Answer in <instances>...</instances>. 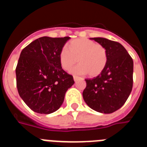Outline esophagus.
<instances>
[{"instance_id": "34e87169", "label": "esophagus", "mask_w": 147, "mask_h": 147, "mask_svg": "<svg viewBox=\"0 0 147 147\" xmlns=\"http://www.w3.org/2000/svg\"><path fill=\"white\" fill-rule=\"evenodd\" d=\"M79 79H80V77H79V76H74V80L75 82H76V81H77V80H78Z\"/></svg>"}]
</instances>
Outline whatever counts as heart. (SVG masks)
Masks as SVG:
<instances>
[{"label": "heart", "instance_id": "1", "mask_svg": "<svg viewBox=\"0 0 147 147\" xmlns=\"http://www.w3.org/2000/svg\"><path fill=\"white\" fill-rule=\"evenodd\" d=\"M59 62L65 71H71L73 67L80 65L72 71L74 74L94 77L103 71L108 62V53L101 45L85 38H76L70 41L68 48L62 47L59 53Z\"/></svg>", "mask_w": 147, "mask_h": 147}]
</instances>
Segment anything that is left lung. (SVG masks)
I'll use <instances>...</instances> for the list:
<instances>
[{"label":"left lung","mask_w":147,"mask_h":147,"mask_svg":"<svg viewBox=\"0 0 147 147\" xmlns=\"http://www.w3.org/2000/svg\"><path fill=\"white\" fill-rule=\"evenodd\" d=\"M108 53V62L100 74L86 79L82 92L89 107L103 114H111L122 107L133 86V60L121 44L105 38H91Z\"/></svg>","instance_id":"8db88e82"}]
</instances>
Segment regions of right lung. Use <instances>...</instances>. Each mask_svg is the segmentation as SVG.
Masks as SVG:
<instances>
[{"label": "right lung", "mask_w": 147, "mask_h": 147, "mask_svg": "<svg viewBox=\"0 0 147 147\" xmlns=\"http://www.w3.org/2000/svg\"><path fill=\"white\" fill-rule=\"evenodd\" d=\"M70 37L36 39L22 50L16 69L18 94L30 109L48 115L58 110L74 85L73 76L64 71L59 53Z\"/></svg>", "instance_id": "obj_1"}]
</instances>
